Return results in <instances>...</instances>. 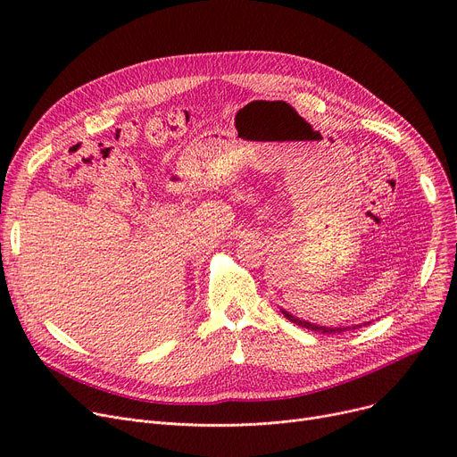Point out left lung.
<instances>
[{"instance_id":"1","label":"left lung","mask_w":457,"mask_h":457,"mask_svg":"<svg viewBox=\"0 0 457 457\" xmlns=\"http://www.w3.org/2000/svg\"><path fill=\"white\" fill-rule=\"evenodd\" d=\"M281 313L289 319L291 322H295L296 326H302V328H307V329H311V331H319V333H324V335H333V333H343V331H346V329H350V328H326V326H317V324H311V322H307V320H302V319H298V317H295V315H291V313H287L285 309H281ZM353 329L355 328H359V324H355V326H352Z\"/></svg>"}]
</instances>
